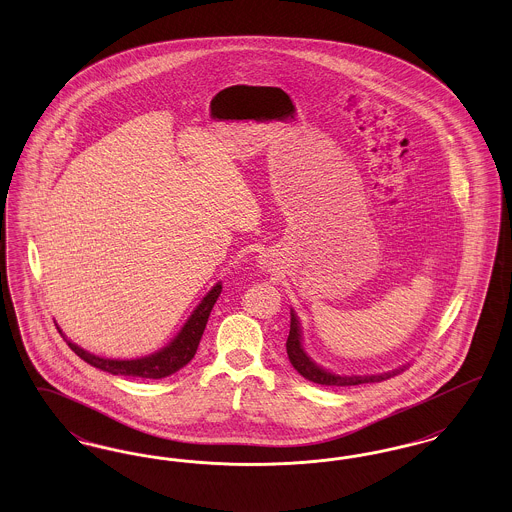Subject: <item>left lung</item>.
<instances>
[{
    "label": "left lung",
    "mask_w": 512,
    "mask_h": 512,
    "mask_svg": "<svg viewBox=\"0 0 512 512\" xmlns=\"http://www.w3.org/2000/svg\"><path fill=\"white\" fill-rule=\"evenodd\" d=\"M290 336L286 341V351H288V359L292 363L293 368L307 380L320 384V386H359V384H372V382H382L388 380L391 376L403 372L407 365L397 366L393 370L386 372H376V374H338L332 372L330 368H324L318 365L317 361L305 351L303 345V328L297 313L290 309Z\"/></svg>",
    "instance_id": "1"
}]
</instances>
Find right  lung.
Listing matches in <instances>:
<instances>
[{
    "mask_svg": "<svg viewBox=\"0 0 512 512\" xmlns=\"http://www.w3.org/2000/svg\"><path fill=\"white\" fill-rule=\"evenodd\" d=\"M220 292H222V282H217L207 295L197 303L192 315L184 322V326L178 330V334L172 338L165 347L144 355V357H136V359H107V357H99L86 349H82L80 345H76L71 340H67V336L63 334V330L59 328L61 336H65V340L69 343V347L74 353L86 361L88 365L96 366L103 372H109L113 376H134V378H149V380H159V378H167L174 374L176 370H180L182 366L188 365L194 359L195 351L199 340L203 336V330L207 326L209 315L213 311V305L217 303Z\"/></svg>",
    "mask_w": 512,
    "mask_h": 512,
    "instance_id": "right-lung-1",
    "label": "right lung"
}]
</instances>
